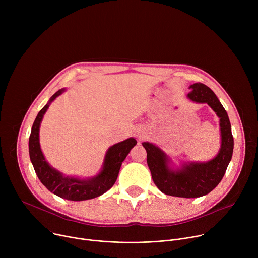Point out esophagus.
Masks as SVG:
<instances>
[{"label": "esophagus", "instance_id": "esophagus-1", "mask_svg": "<svg viewBox=\"0 0 258 258\" xmlns=\"http://www.w3.org/2000/svg\"><path fill=\"white\" fill-rule=\"evenodd\" d=\"M134 134L136 137L138 138H143L145 137V134H146V131H145V127L143 125H137L134 130Z\"/></svg>", "mask_w": 258, "mask_h": 258}]
</instances>
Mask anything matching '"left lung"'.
<instances>
[{
    "label": "left lung",
    "mask_w": 258,
    "mask_h": 258,
    "mask_svg": "<svg viewBox=\"0 0 258 258\" xmlns=\"http://www.w3.org/2000/svg\"><path fill=\"white\" fill-rule=\"evenodd\" d=\"M190 101L207 104L219 118L220 148L208 161H188L176 166L158 146L144 142L151 175L156 187L165 195L198 198L210 193L223 179L233 156L234 139L228 113L215 94L207 86L197 83L189 87Z\"/></svg>",
    "instance_id": "left-lung-1"
}]
</instances>
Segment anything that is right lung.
<instances>
[{"label": "right lung", "mask_w": 258, "mask_h": 258, "mask_svg": "<svg viewBox=\"0 0 258 258\" xmlns=\"http://www.w3.org/2000/svg\"><path fill=\"white\" fill-rule=\"evenodd\" d=\"M65 91L66 89L63 88L56 92L36 115L29 136V157L36 175L50 192L66 200L84 201L99 197L112 188L123 160L136 146L137 141L135 138H128L110 147L105 154L101 170L92 177L70 176L54 168L42 152L40 127L50 104Z\"/></svg>", "instance_id": "obj_1"}]
</instances>
